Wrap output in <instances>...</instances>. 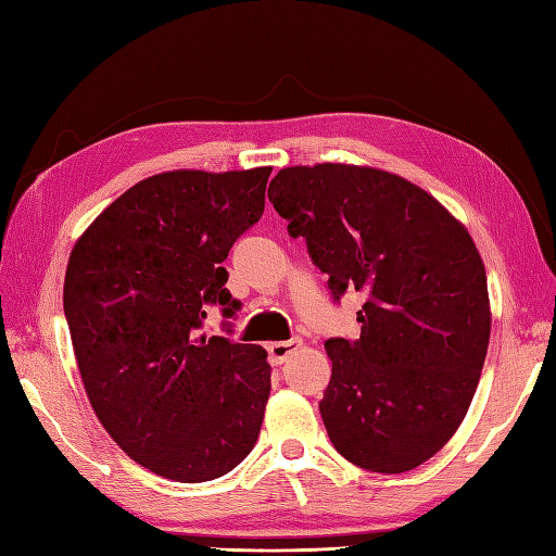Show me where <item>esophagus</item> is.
Returning <instances> with one entry per match:
<instances>
[{
	"label": "esophagus",
	"mask_w": 556,
	"mask_h": 556,
	"mask_svg": "<svg viewBox=\"0 0 556 556\" xmlns=\"http://www.w3.org/2000/svg\"><path fill=\"white\" fill-rule=\"evenodd\" d=\"M304 345V341L301 339H290V341H278V343H271L266 350H268V362H271L274 366H280L288 362L294 352Z\"/></svg>",
	"instance_id": "34e87169"
}]
</instances>
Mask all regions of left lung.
<instances>
[{"instance_id":"obj_1","label":"left lung","mask_w":556,"mask_h":556,"mask_svg":"<svg viewBox=\"0 0 556 556\" xmlns=\"http://www.w3.org/2000/svg\"><path fill=\"white\" fill-rule=\"evenodd\" d=\"M268 201L339 301L366 296L357 341L329 339L319 401L333 447L374 473L431 459L459 429L490 345L480 252L429 192L355 164L288 166Z\"/></svg>"}]
</instances>
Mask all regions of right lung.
Instances as JSON below:
<instances>
[{
    "instance_id": "right-lung-1",
    "label": "right lung",
    "mask_w": 556,
    "mask_h": 556,
    "mask_svg": "<svg viewBox=\"0 0 556 556\" xmlns=\"http://www.w3.org/2000/svg\"><path fill=\"white\" fill-rule=\"evenodd\" d=\"M271 166L166 172L134 185L83 231L64 315L99 422L127 457L206 482L255 447L271 392L266 350L201 333L206 306L241 308L223 262L264 213Z\"/></svg>"
}]
</instances>
